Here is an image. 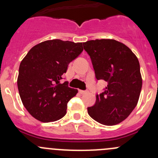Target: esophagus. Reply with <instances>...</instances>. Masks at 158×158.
I'll use <instances>...</instances> for the list:
<instances>
[{
    "label": "esophagus",
    "instance_id": "obj_1",
    "mask_svg": "<svg viewBox=\"0 0 158 158\" xmlns=\"http://www.w3.org/2000/svg\"><path fill=\"white\" fill-rule=\"evenodd\" d=\"M79 93H81L82 95H85V94H87L89 92L88 90H79Z\"/></svg>",
    "mask_w": 158,
    "mask_h": 158
}]
</instances>
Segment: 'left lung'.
I'll return each mask as SVG.
<instances>
[{
  "label": "left lung",
  "instance_id": "1",
  "mask_svg": "<svg viewBox=\"0 0 158 158\" xmlns=\"http://www.w3.org/2000/svg\"><path fill=\"white\" fill-rule=\"evenodd\" d=\"M90 56L97 80L108 85L96 101L88 107L91 118L105 125L120 123L136 107L142 87L140 64L127 46L114 40L102 39L83 43Z\"/></svg>",
  "mask_w": 158,
  "mask_h": 158
}]
</instances>
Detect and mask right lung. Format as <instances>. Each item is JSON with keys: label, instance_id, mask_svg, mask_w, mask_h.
<instances>
[{"label": "right lung", "instance_id": "obj_1", "mask_svg": "<svg viewBox=\"0 0 158 158\" xmlns=\"http://www.w3.org/2000/svg\"><path fill=\"white\" fill-rule=\"evenodd\" d=\"M83 50L82 43L52 40L34 46L20 63L17 87L28 112L42 122L62 118L78 92L60 83L70 62Z\"/></svg>", "mask_w": 158, "mask_h": 158}]
</instances>
